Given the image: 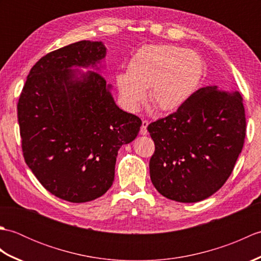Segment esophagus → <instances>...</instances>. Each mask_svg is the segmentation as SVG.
I'll return each instance as SVG.
<instances>
[{"instance_id":"34e87169","label":"esophagus","mask_w":261,"mask_h":261,"mask_svg":"<svg viewBox=\"0 0 261 261\" xmlns=\"http://www.w3.org/2000/svg\"><path fill=\"white\" fill-rule=\"evenodd\" d=\"M148 124H149L148 120H143L142 121V125H141V129H140V134L141 135H147L148 134V130H147Z\"/></svg>"}]
</instances>
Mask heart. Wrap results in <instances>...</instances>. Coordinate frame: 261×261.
<instances>
[{"instance_id":"b5f03b06","label":"heart","mask_w":261,"mask_h":261,"mask_svg":"<svg viewBox=\"0 0 261 261\" xmlns=\"http://www.w3.org/2000/svg\"><path fill=\"white\" fill-rule=\"evenodd\" d=\"M203 62L193 50L170 45L141 47L129 60L126 73L116 76L125 108L137 111L146 98L160 111L180 108L201 82Z\"/></svg>"}]
</instances>
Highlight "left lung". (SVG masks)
Returning a JSON list of instances; mask_svg holds the SVG:
<instances>
[{
  "label": "left lung",
  "mask_w": 261,
  "mask_h": 261,
  "mask_svg": "<svg viewBox=\"0 0 261 261\" xmlns=\"http://www.w3.org/2000/svg\"><path fill=\"white\" fill-rule=\"evenodd\" d=\"M239 92L202 87L174 113L148 125L154 142L150 178L163 196L195 203L229 178L246 138Z\"/></svg>",
  "instance_id": "left-lung-1"
}]
</instances>
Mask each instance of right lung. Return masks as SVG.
Listing matches in <instances>:
<instances>
[{"label":"right lung","instance_id":"right-lung-1","mask_svg":"<svg viewBox=\"0 0 261 261\" xmlns=\"http://www.w3.org/2000/svg\"><path fill=\"white\" fill-rule=\"evenodd\" d=\"M107 49L83 40L47 54L27 77L18 102L22 152L40 184L71 203L93 201L112 186L118 150L142 124L116 107L107 80L73 66H95Z\"/></svg>","mask_w":261,"mask_h":261}]
</instances>
